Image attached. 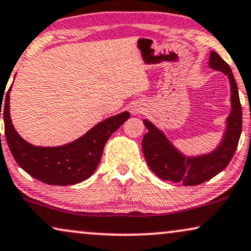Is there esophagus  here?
Here are the masks:
<instances>
[{"label": "esophagus", "instance_id": "obj_1", "mask_svg": "<svg viewBox=\"0 0 251 251\" xmlns=\"http://www.w3.org/2000/svg\"><path fill=\"white\" fill-rule=\"evenodd\" d=\"M142 110H143V108L141 107V105H139V104L132 105V107H130V112H132L133 115L140 114V112H142Z\"/></svg>", "mask_w": 251, "mask_h": 251}]
</instances>
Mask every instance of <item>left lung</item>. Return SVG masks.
Here are the masks:
<instances>
[{
	"label": "left lung",
	"instance_id": "left-lung-1",
	"mask_svg": "<svg viewBox=\"0 0 251 251\" xmlns=\"http://www.w3.org/2000/svg\"><path fill=\"white\" fill-rule=\"evenodd\" d=\"M208 65L226 75L231 86V112L226 118V128L223 139L213 151L186 157L156 125L148 119L143 121L148 129L142 141L144 157L151 171L164 181L182 183L185 186L201 184L226 168L238 147L242 129V109L234 76L230 66L215 51L210 52Z\"/></svg>",
	"mask_w": 251,
	"mask_h": 251
}]
</instances>
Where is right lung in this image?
I'll return each instance as SVG.
<instances>
[{
    "label": "right lung",
    "mask_w": 251,
    "mask_h": 251,
    "mask_svg": "<svg viewBox=\"0 0 251 251\" xmlns=\"http://www.w3.org/2000/svg\"><path fill=\"white\" fill-rule=\"evenodd\" d=\"M10 92L11 87L3 104L5 139L9 149L25 172L50 185H73L89 178L101 160L109 137L129 118V112L124 111L100 122L79 139L65 146L36 147L25 141L13 127L10 117Z\"/></svg>",
    "instance_id": "obj_1"
}]
</instances>
